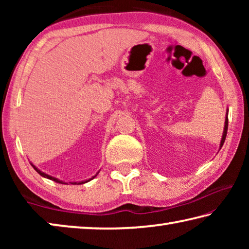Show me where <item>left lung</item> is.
Instances as JSON below:
<instances>
[{
  "label": "left lung",
  "mask_w": 249,
  "mask_h": 249,
  "mask_svg": "<svg viewBox=\"0 0 249 249\" xmlns=\"http://www.w3.org/2000/svg\"><path fill=\"white\" fill-rule=\"evenodd\" d=\"M227 127H229V108L226 109V114H225V123H224V130H223V135L221 138V142H220V149L222 148L223 144H224L225 138H226V134H227Z\"/></svg>",
  "instance_id": "left-lung-1"
}]
</instances>
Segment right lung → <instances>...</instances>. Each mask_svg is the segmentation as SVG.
Listing matches in <instances>:
<instances>
[{
	"instance_id": "right-lung-1",
	"label": "right lung",
	"mask_w": 249,
	"mask_h": 249,
	"mask_svg": "<svg viewBox=\"0 0 249 249\" xmlns=\"http://www.w3.org/2000/svg\"><path fill=\"white\" fill-rule=\"evenodd\" d=\"M31 165L33 166L34 169H35L37 172H38V174H39L41 177H44V178H46V179H49V180H53V181H54V182H58V183H61V184H68V182H65V181L59 180L58 178H56V177H53V176H49V175H47V174H45V172H43L41 170H39L38 168H37L35 165H33L32 162H31ZM99 172H100V171H99ZM99 172H98V174H99ZM98 174H96L95 176L92 177V178L88 179V180H84V181H73V182H69V184H83V183H87V182H89V181H91L92 179H94L95 177L98 176Z\"/></svg>"
}]
</instances>
